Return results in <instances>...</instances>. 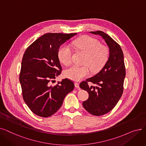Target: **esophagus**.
Segmentation results:
<instances>
[{"mask_svg":"<svg viewBox=\"0 0 146 146\" xmlns=\"http://www.w3.org/2000/svg\"><path fill=\"white\" fill-rule=\"evenodd\" d=\"M74 86H75V87L76 88H79V84L78 83H77V82H75L74 83Z\"/></svg>","mask_w":146,"mask_h":146,"instance_id":"obj_1","label":"esophagus"}]
</instances>
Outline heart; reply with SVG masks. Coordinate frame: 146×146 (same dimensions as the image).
I'll use <instances>...</instances> for the list:
<instances>
[{
  "mask_svg": "<svg viewBox=\"0 0 146 146\" xmlns=\"http://www.w3.org/2000/svg\"><path fill=\"white\" fill-rule=\"evenodd\" d=\"M74 47L84 53L83 64L79 66L73 65L67 68L64 72L66 78L74 81H79L86 77L92 72H97L104 66L109 58V50L102 45L98 40L88 36L82 37L73 41ZM72 51L68 45L63 44L58 51V57L61 63L68 66L72 63Z\"/></svg>",
  "mask_w": 146,
  "mask_h": 146,
  "instance_id": "heart-1",
  "label": "heart"
}]
</instances>
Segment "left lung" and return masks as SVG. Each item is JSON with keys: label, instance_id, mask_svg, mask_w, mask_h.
<instances>
[{"label": "left lung", "instance_id": "8db88e82", "mask_svg": "<svg viewBox=\"0 0 146 146\" xmlns=\"http://www.w3.org/2000/svg\"><path fill=\"white\" fill-rule=\"evenodd\" d=\"M90 33L101 36L110 51L108 60L101 70L80 84V88L86 90L89 95L83 102L84 108L93 115L100 116L111 111L121 98L124 89L125 68L123 52L117 42L101 31ZM88 82L97 86L89 87Z\"/></svg>", "mask_w": 146, "mask_h": 146}]
</instances>
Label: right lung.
<instances>
[{
  "instance_id": "obj_1",
  "label": "right lung",
  "mask_w": 146,
  "mask_h": 146,
  "mask_svg": "<svg viewBox=\"0 0 146 146\" xmlns=\"http://www.w3.org/2000/svg\"><path fill=\"white\" fill-rule=\"evenodd\" d=\"M74 34L47 33L36 40L26 50L22 58L19 82L22 96L31 111L41 117H49L62 105L67 94L74 88L64 79L56 86L50 82L61 74L58 51Z\"/></svg>"
}]
</instances>
